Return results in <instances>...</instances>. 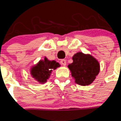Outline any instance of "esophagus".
Masks as SVG:
<instances>
[{
  "mask_svg": "<svg viewBox=\"0 0 121 121\" xmlns=\"http://www.w3.org/2000/svg\"><path fill=\"white\" fill-rule=\"evenodd\" d=\"M60 64H61L62 65H65L66 64H67V62H66V60L62 59L61 60H60Z\"/></svg>",
  "mask_w": 121,
  "mask_h": 121,
  "instance_id": "34e87169",
  "label": "esophagus"
}]
</instances>
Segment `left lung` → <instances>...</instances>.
Masks as SVG:
<instances>
[{
	"label": "left lung",
	"instance_id": "8db88e82",
	"mask_svg": "<svg viewBox=\"0 0 121 121\" xmlns=\"http://www.w3.org/2000/svg\"><path fill=\"white\" fill-rule=\"evenodd\" d=\"M72 64L68 65L71 76L75 82L85 86L91 84L95 79L100 70L98 61L92 56L79 52L73 56Z\"/></svg>",
	"mask_w": 121,
	"mask_h": 121
}]
</instances>
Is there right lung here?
Listing matches in <instances>:
<instances>
[{
    "label": "right lung",
    "mask_w": 121,
    "mask_h": 121,
    "mask_svg": "<svg viewBox=\"0 0 121 121\" xmlns=\"http://www.w3.org/2000/svg\"><path fill=\"white\" fill-rule=\"evenodd\" d=\"M59 67L60 65L58 62L54 60L50 61L47 57H45L43 60H40L36 66L31 68V74L39 83L43 84L47 82L51 71Z\"/></svg>",
    "instance_id": "right-lung-1"
}]
</instances>
